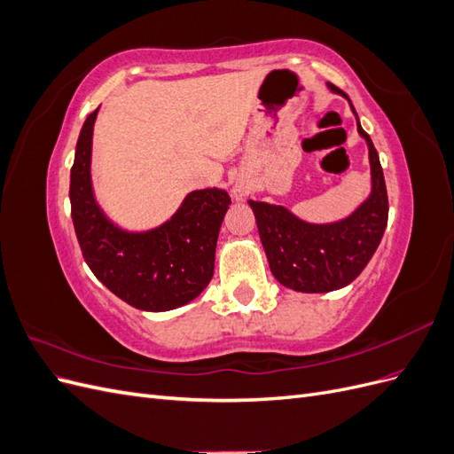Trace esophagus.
<instances>
[{
	"instance_id": "1",
	"label": "esophagus",
	"mask_w": 454,
	"mask_h": 454,
	"mask_svg": "<svg viewBox=\"0 0 454 454\" xmlns=\"http://www.w3.org/2000/svg\"><path fill=\"white\" fill-rule=\"evenodd\" d=\"M232 195H235V199H244L246 197V191L237 185L235 189H232Z\"/></svg>"
}]
</instances>
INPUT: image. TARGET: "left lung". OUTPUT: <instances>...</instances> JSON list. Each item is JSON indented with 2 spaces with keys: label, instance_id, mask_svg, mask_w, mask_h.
Listing matches in <instances>:
<instances>
[{
  "label": "left lung",
  "instance_id": "obj_1",
  "mask_svg": "<svg viewBox=\"0 0 454 454\" xmlns=\"http://www.w3.org/2000/svg\"><path fill=\"white\" fill-rule=\"evenodd\" d=\"M327 87L348 100L335 85L327 83ZM350 107L358 132L367 142L371 164V195L358 208L340 222L316 225L299 219L284 206L250 200L270 272L282 286L295 292L325 294L358 278L379 248L388 223V195L379 153L362 129L352 102Z\"/></svg>",
  "mask_w": 454,
  "mask_h": 454
}]
</instances>
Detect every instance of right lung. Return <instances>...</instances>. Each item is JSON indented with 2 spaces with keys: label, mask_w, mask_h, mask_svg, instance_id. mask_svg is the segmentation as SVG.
Wrapping results in <instances>:
<instances>
[{
  "label": "right lung",
  "mask_w": 454,
  "mask_h": 454,
  "mask_svg": "<svg viewBox=\"0 0 454 454\" xmlns=\"http://www.w3.org/2000/svg\"><path fill=\"white\" fill-rule=\"evenodd\" d=\"M98 109L83 122L70 174L72 219L81 252L94 277L130 307L149 312L184 307L214 277L217 235L231 197L217 187L191 191L168 222L155 229L130 232L117 227L96 202L90 182Z\"/></svg>",
  "instance_id": "add662e5"
}]
</instances>
